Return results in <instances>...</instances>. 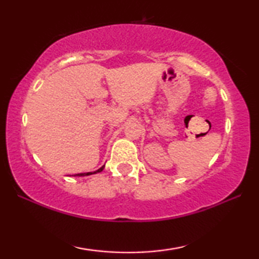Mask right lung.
I'll use <instances>...</instances> for the list:
<instances>
[{
  "label": "right lung",
  "mask_w": 259,
  "mask_h": 259,
  "mask_svg": "<svg viewBox=\"0 0 259 259\" xmlns=\"http://www.w3.org/2000/svg\"><path fill=\"white\" fill-rule=\"evenodd\" d=\"M104 168H105V165H103L102 168H99L98 170H96V171H93V172H84V174H76V175H74V177H85V176H90V175H95V174L102 172Z\"/></svg>",
  "instance_id": "right-lung-1"
}]
</instances>
